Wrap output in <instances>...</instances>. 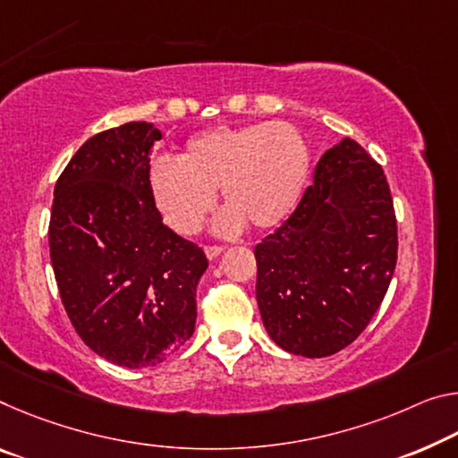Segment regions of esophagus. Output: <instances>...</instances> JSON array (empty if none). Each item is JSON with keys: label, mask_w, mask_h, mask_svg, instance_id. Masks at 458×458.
I'll return each instance as SVG.
<instances>
[{"label": "esophagus", "mask_w": 458, "mask_h": 458, "mask_svg": "<svg viewBox=\"0 0 458 458\" xmlns=\"http://www.w3.org/2000/svg\"><path fill=\"white\" fill-rule=\"evenodd\" d=\"M222 246H206V249H203V252H206V257L209 259V260H214V259H217L222 255Z\"/></svg>", "instance_id": "obj_1"}]
</instances>
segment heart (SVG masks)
<instances>
[{
	"mask_svg": "<svg viewBox=\"0 0 458 458\" xmlns=\"http://www.w3.org/2000/svg\"><path fill=\"white\" fill-rule=\"evenodd\" d=\"M306 138L287 122L216 126L191 136L179 161L157 158L148 171L152 201L177 234L198 232L220 190L226 209L217 234L230 236L246 224L273 230L293 212L310 175Z\"/></svg>",
	"mask_w": 458,
	"mask_h": 458,
	"instance_id": "heart-1",
	"label": "heart"
}]
</instances>
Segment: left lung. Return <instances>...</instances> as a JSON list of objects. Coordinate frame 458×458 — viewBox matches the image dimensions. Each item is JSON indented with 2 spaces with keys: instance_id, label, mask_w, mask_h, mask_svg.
Masks as SVG:
<instances>
[{
  "instance_id": "obj_1",
  "label": "left lung",
  "mask_w": 458,
  "mask_h": 458,
  "mask_svg": "<svg viewBox=\"0 0 458 458\" xmlns=\"http://www.w3.org/2000/svg\"><path fill=\"white\" fill-rule=\"evenodd\" d=\"M255 259L273 343L308 359L343 351L371 322L395 271L397 224L381 166L351 138L334 144Z\"/></svg>"
}]
</instances>
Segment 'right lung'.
<instances>
[{
  "instance_id": "right-lung-1",
  "label": "right lung",
  "mask_w": 458,
  "mask_h": 458,
  "mask_svg": "<svg viewBox=\"0 0 458 458\" xmlns=\"http://www.w3.org/2000/svg\"><path fill=\"white\" fill-rule=\"evenodd\" d=\"M150 122L91 136L64 166L50 212V260L71 324L93 352L155 367L195 330L208 259L163 224L148 187Z\"/></svg>"
}]
</instances>
